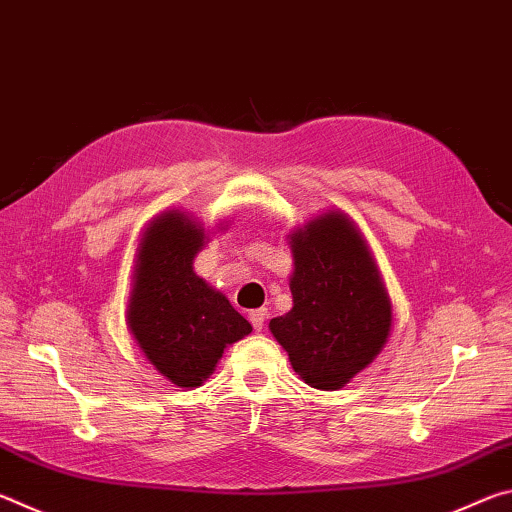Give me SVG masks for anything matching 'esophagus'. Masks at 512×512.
<instances>
[{
	"mask_svg": "<svg viewBox=\"0 0 512 512\" xmlns=\"http://www.w3.org/2000/svg\"><path fill=\"white\" fill-rule=\"evenodd\" d=\"M250 323H253V327H255V332H262V327H264V323H266V309H255V311H250Z\"/></svg>",
	"mask_w": 512,
	"mask_h": 512,
	"instance_id": "esophagus-1",
	"label": "esophagus"
}]
</instances>
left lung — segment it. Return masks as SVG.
<instances>
[{"label":"left lung","instance_id":"1","mask_svg":"<svg viewBox=\"0 0 512 512\" xmlns=\"http://www.w3.org/2000/svg\"><path fill=\"white\" fill-rule=\"evenodd\" d=\"M289 246L293 307L268 327L305 384L336 391L386 345L391 298L368 244L343 212L293 230Z\"/></svg>","mask_w":512,"mask_h":512}]
</instances>
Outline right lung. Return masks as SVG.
I'll list each match as a JSON object with an SVG mask.
<instances>
[{
    "mask_svg": "<svg viewBox=\"0 0 512 512\" xmlns=\"http://www.w3.org/2000/svg\"><path fill=\"white\" fill-rule=\"evenodd\" d=\"M203 246L205 230L185 212L155 216L137 248L126 309L144 357L180 388L201 386L223 350L253 332L230 300L194 273Z\"/></svg>",
    "mask_w": 512,
    "mask_h": 512,
    "instance_id": "obj_1",
    "label": "right lung"
}]
</instances>
